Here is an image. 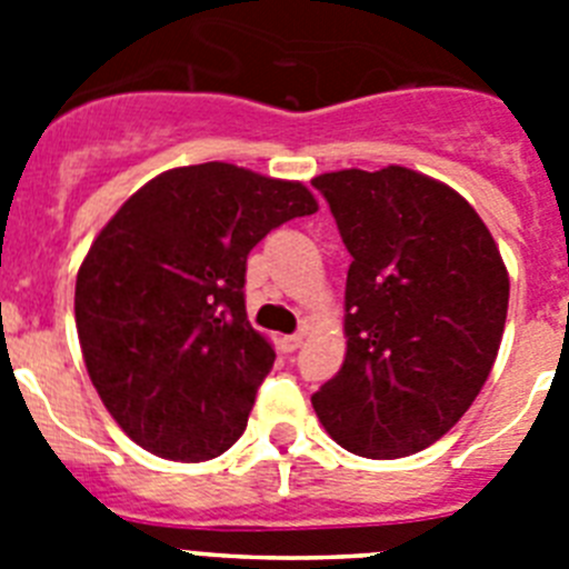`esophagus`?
<instances>
[{
  "mask_svg": "<svg viewBox=\"0 0 569 569\" xmlns=\"http://www.w3.org/2000/svg\"><path fill=\"white\" fill-rule=\"evenodd\" d=\"M301 341H305V336H284V339H281V350H284V353H296L301 347Z\"/></svg>",
  "mask_w": 569,
  "mask_h": 569,
  "instance_id": "esophagus-1",
  "label": "esophagus"
}]
</instances>
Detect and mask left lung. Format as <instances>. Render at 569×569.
Here are the masks:
<instances>
[{
	"label": "left lung",
	"mask_w": 569,
	"mask_h": 569,
	"mask_svg": "<svg viewBox=\"0 0 569 569\" xmlns=\"http://www.w3.org/2000/svg\"><path fill=\"white\" fill-rule=\"evenodd\" d=\"M347 253V353L313 393L336 445L365 459L419 453L470 410L499 356L510 279L479 213L410 168L313 179Z\"/></svg>",
	"instance_id": "left-lung-1"
}]
</instances>
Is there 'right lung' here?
Here are the masks:
<instances>
[{"instance_id": "right-lung-1", "label": "right lung", "mask_w": 569, "mask_h": 569, "mask_svg": "<svg viewBox=\"0 0 569 569\" xmlns=\"http://www.w3.org/2000/svg\"><path fill=\"white\" fill-rule=\"evenodd\" d=\"M316 210L301 182L204 162L150 179L93 239L77 276L79 345L136 445L208 461L244 433L276 359L244 310L248 253Z\"/></svg>"}]
</instances>
